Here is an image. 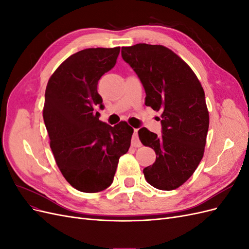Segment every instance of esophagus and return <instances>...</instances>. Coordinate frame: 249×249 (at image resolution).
Returning <instances> with one entry per match:
<instances>
[{
    "label": "esophagus",
    "instance_id": "esophagus-1",
    "mask_svg": "<svg viewBox=\"0 0 249 249\" xmlns=\"http://www.w3.org/2000/svg\"><path fill=\"white\" fill-rule=\"evenodd\" d=\"M132 145L135 147L141 146V142L138 138V129H134V134H133V138H132Z\"/></svg>",
    "mask_w": 249,
    "mask_h": 249
}]
</instances>
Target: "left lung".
Segmentation results:
<instances>
[{"label": "left lung", "mask_w": 249, "mask_h": 249, "mask_svg": "<svg viewBox=\"0 0 249 249\" xmlns=\"http://www.w3.org/2000/svg\"><path fill=\"white\" fill-rule=\"evenodd\" d=\"M122 56L137 73L145 90V105L161 111L162 135L142 127L143 145L157 155L143 169L148 184L170 191L182 186L196 170L207 142L209 111L196 74L184 60L160 44L123 47Z\"/></svg>", "instance_id": "left-lung-1"}]
</instances>
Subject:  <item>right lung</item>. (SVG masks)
Wrapping results in <instances>:
<instances>
[{
	"label": "right lung",
	"instance_id": "right-lung-1",
	"mask_svg": "<svg viewBox=\"0 0 249 249\" xmlns=\"http://www.w3.org/2000/svg\"><path fill=\"white\" fill-rule=\"evenodd\" d=\"M120 48L82 50L67 58L51 76L43 120L58 168L74 189L94 193L108 188L119 158L130 148L133 127L99 119L104 108L97 83L116 63Z\"/></svg>",
	"mask_w": 249,
	"mask_h": 249
}]
</instances>
